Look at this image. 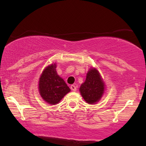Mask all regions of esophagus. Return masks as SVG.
Masks as SVG:
<instances>
[{
	"label": "esophagus",
	"instance_id": "1",
	"mask_svg": "<svg viewBox=\"0 0 146 146\" xmlns=\"http://www.w3.org/2000/svg\"><path fill=\"white\" fill-rule=\"evenodd\" d=\"M70 89L74 92L76 91V86L75 85H72L70 86Z\"/></svg>",
	"mask_w": 146,
	"mask_h": 146
}]
</instances>
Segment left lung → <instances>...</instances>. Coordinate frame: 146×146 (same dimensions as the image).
Listing matches in <instances>:
<instances>
[{
  "instance_id": "1",
  "label": "left lung",
  "mask_w": 146,
  "mask_h": 146,
  "mask_svg": "<svg viewBox=\"0 0 146 146\" xmlns=\"http://www.w3.org/2000/svg\"><path fill=\"white\" fill-rule=\"evenodd\" d=\"M105 90V84L99 72L91 68L88 72L84 82L80 88V92L89 104H94L101 99Z\"/></svg>"
}]
</instances>
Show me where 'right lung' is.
Here are the masks:
<instances>
[{"mask_svg":"<svg viewBox=\"0 0 146 146\" xmlns=\"http://www.w3.org/2000/svg\"><path fill=\"white\" fill-rule=\"evenodd\" d=\"M56 64H52L44 70L40 77L38 89L41 97L50 105L59 103L70 89L56 70Z\"/></svg>","mask_w":146,"mask_h":146,"instance_id":"obj_1","label":"right lung"}]
</instances>
